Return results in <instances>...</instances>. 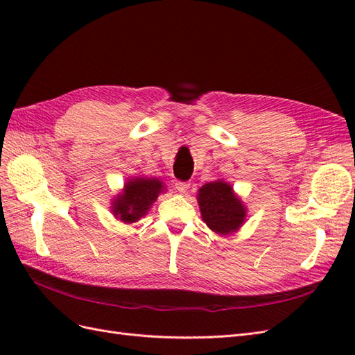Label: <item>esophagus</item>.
<instances>
[{
	"instance_id": "34e87169",
	"label": "esophagus",
	"mask_w": 355,
	"mask_h": 355,
	"mask_svg": "<svg viewBox=\"0 0 355 355\" xmlns=\"http://www.w3.org/2000/svg\"><path fill=\"white\" fill-rule=\"evenodd\" d=\"M189 187H191V184H188V182H178L176 184V189L179 194H187V192L189 191Z\"/></svg>"
}]
</instances>
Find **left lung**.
<instances>
[{
    "instance_id": "obj_1",
    "label": "left lung",
    "mask_w": 355,
    "mask_h": 355,
    "mask_svg": "<svg viewBox=\"0 0 355 355\" xmlns=\"http://www.w3.org/2000/svg\"><path fill=\"white\" fill-rule=\"evenodd\" d=\"M201 218L218 235L237 232L247 218V207L232 187L222 179L204 184L197 194Z\"/></svg>"
}]
</instances>
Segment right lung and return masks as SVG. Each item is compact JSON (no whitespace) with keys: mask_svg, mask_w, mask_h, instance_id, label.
<instances>
[{"mask_svg":"<svg viewBox=\"0 0 355 355\" xmlns=\"http://www.w3.org/2000/svg\"><path fill=\"white\" fill-rule=\"evenodd\" d=\"M164 191V184L157 178L135 176L127 179L121 192L112 198L111 213L125 225L135 223L145 216Z\"/></svg>","mask_w":355,"mask_h":355,"instance_id":"right-lung-1","label":"right lung"}]
</instances>
